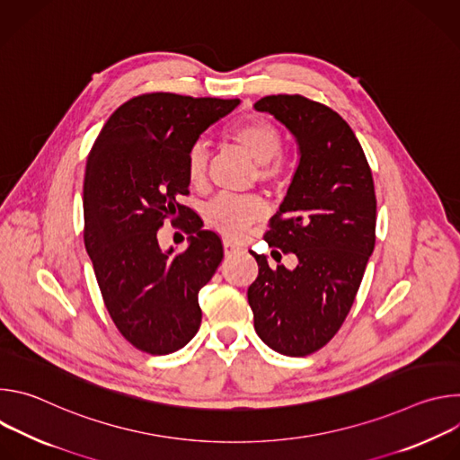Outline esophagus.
Segmentation results:
<instances>
[{
  "label": "esophagus",
  "mask_w": 460,
  "mask_h": 460,
  "mask_svg": "<svg viewBox=\"0 0 460 460\" xmlns=\"http://www.w3.org/2000/svg\"><path fill=\"white\" fill-rule=\"evenodd\" d=\"M240 247L234 243V242H231V240H224V252L226 254H231V252H234V251H238Z\"/></svg>",
  "instance_id": "1"
}]
</instances>
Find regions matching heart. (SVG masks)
Returning <instances> with one entry per match:
<instances>
[{"label": "heart", "mask_w": 460, "mask_h": 460, "mask_svg": "<svg viewBox=\"0 0 460 460\" xmlns=\"http://www.w3.org/2000/svg\"><path fill=\"white\" fill-rule=\"evenodd\" d=\"M226 140L243 149L256 162V180L270 187H284L291 178V167L280 155L284 147L282 128L266 118H249L229 130ZM185 174L192 187L204 185L208 178V151L202 144L189 147ZM264 217V204L256 196L220 194L204 208V220L209 227L229 234H243L256 220Z\"/></svg>", "instance_id": "b5f03b06"}]
</instances>
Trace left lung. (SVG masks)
I'll use <instances>...</instances> for the list:
<instances>
[{
  "instance_id": "8db88e82",
  "label": "left lung",
  "mask_w": 460,
  "mask_h": 460,
  "mask_svg": "<svg viewBox=\"0 0 460 460\" xmlns=\"http://www.w3.org/2000/svg\"><path fill=\"white\" fill-rule=\"evenodd\" d=\"M271 112L296 137L300 164L264 240L298 258L296 270H271L256 258L247 289L258 337L288 357H305L344 323L375 247L376 196L371 167L348 121L300 94L266 96ZM277 252V251H275Z\"/></svg>"
}]
</instances>
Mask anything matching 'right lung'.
Segmentation results:
<instances>
[{"instance_id":"obj_1","label":"right lung","mask_w":460,"mask_h":460,"mask_svg":"<svg viewBox=\"0 0 460 460\" xmlns=\"http://www.w3.org/2000/svg\"><path fill=\"white\" fill-rule=\"evenodd\" d=\"M240 100L146 93L103 125L85 167L84 242L103 304L119 335L149 355H169L199 332V291L224 258L218 234L178 202L189 194L185 156ZM191 234L185 252H162L165 219Z\"/></svg>"}]
</instances>
